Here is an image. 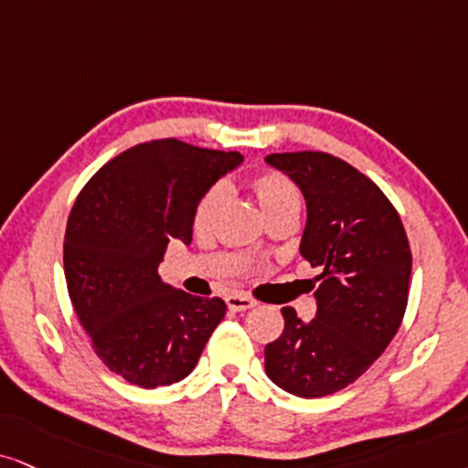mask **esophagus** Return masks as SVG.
Listing matches in <instances>:
<instances>
[{"instance_id": "obj_1", "label": "esophagus", "mask_w": 468, "mask_h": 468, "mask_svg": "<svg viewBox=\"0 0 468 468\" xmlns=\"http://www.w3.org/2000/svg\"><path fill=\"white\" fill-rule=\"evenodd\" d=\"M225 303H228V308L232 310V313H245V310L253 308V299L245 297V295H228L225 297Z\"/></svg>"}]
</instances>
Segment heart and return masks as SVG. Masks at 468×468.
Instances as JSON below:
<instances>
[{"label":"heart","instance_id":"1","mask_svg":"<svg viewBox=\"0 0 468 468\" xmlns=\"http://www.w3.org/2000/svg\"><path fill=\"white\" fill-rule=\"evenodd\" d=\"M251 190L256 195L258 206H261L264 217H273L284 210H299V195L292 182L278 171H264L251 180ZM225 199L223 186H212L201 197L195 210V229L199 234H206L212 228L215 218L221 210Z\"/></svg>","mask_w":468,"mask_h":468}]
</instances>
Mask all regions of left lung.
Segmentation results:
<instances>
[{"label": "left lung", "mask_w": 468, "mask_h": 468, "mask_svg": "<svg viewBox=\"0 0 468 468\" xmlns=\"http://www.w3.org/2000/svg\"><path fill=\"white\" fill-rule=\"evenodd\" d=\"M305 199L299 253L321 267L316 314L282 308L284 332L264 347V371L286 393L314 399L356 382L399 330L412 253L386 195L354 166L323 152L271 154Z\"/></svg>", "instance_id": "8db88e82"}]
</instances>
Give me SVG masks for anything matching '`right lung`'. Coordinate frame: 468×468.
Masks as SVG:
<instances>
[{
    "label": "right lung",
    "instance_id": "obj_1",
    "mask_svg": "<svg viewBox=\"0 0 468 468\" xmlns=\"http://www.w3.org/2000/svg\"><path fill=\"white\" fill-rule=\"evenodd\" d=\"M243 160L176 138L143 143L103 165L75 199L69 297L103 365L130 384L180 382L225 316L223 299L165 284L158 267L171 239L190 245L201 197Z\"/></svg>",
    "mask_w": 468,
    "mask_h": 468
}]
</instances>
